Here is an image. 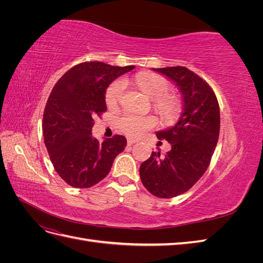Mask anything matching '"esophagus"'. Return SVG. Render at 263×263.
<instances>
[{"instance_id": "esophagus-1", "label": "esophagus", "mask_w": 263, "mask_h": 263, "mask_svg": "<svg viewBox=\"0 0 263 263\" xmlns=\"http://www.w3.org/2000/svg\"><path fill=\"white\" fill-rule=\"evenodd\" d=\"M138 140L137 139H134V138H128L127 139V145L128 146H132V145H134V144H136Z\"/></svg>"}]
</instances>
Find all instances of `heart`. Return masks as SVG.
Segmentation results:
<instances>
[{
	"label": "heart",
	"instance_id": "1",
	"mask_svg": "<svg viewBox=\"0 0 263 263\" xmlns=\"http://www.w3.org/2000/svg\"><path fill=\"white\" fill-rule=\"evenodd\" d=\"M140 89L149 98L155 100V106L164 117L173 118L180 112L181 104L176 95L165 94L170 89V83L165 78L154 73H140L136 78ZM125 80L118 79L108 86L105 94V101L108 106H115L125 90ZM156 118L150 115H138L135 113H125L119 119V128L132 137L140 135L153 128L156 125Z\"/></svg>",
	"mask_w": 263,
	"mask_h": 263
}]
</instances>
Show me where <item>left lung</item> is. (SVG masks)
<instances>
[{"label": "left lung", "mask_w": 263, "mask_h": 263, "mask_svg": "<svg viewBox=\"0 0 263 263\" xmlns=\"http://www.w3.org/2000/svg\"><path fill=\"white\" fill-rule=\"evenodd\" d=\"M153 70L177 85L183 110L176 125L156 133L158 139L171 144V150L164 157L153 151L141 163L139 174L151 194L171 198L185 193L209 168L219 136V105L211 86L187 68Z\"/></svg>", "instance_id": "left-lung-1"}]
</instances>
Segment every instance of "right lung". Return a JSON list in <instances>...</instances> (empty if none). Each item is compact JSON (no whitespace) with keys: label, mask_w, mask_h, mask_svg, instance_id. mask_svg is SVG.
<instances>
[{"label":"right lung","mask_w":263,"mask_h":263,"mask_svg":"<svg viewBox=\"0 0 263 263\" xmlns=\"http://www.w3.org/2000/svg\"><path fill=\"white\" fill-rule=\"evenodd\" d=\"M134 68L83 62L54 84L44 110V140L54 170L69 185H95L107 176L114 159L124 151L127 140L122 135L100 142L91 133L94 117L107 109L108 85Z\"/></svg>","instance_id":"right-lung-1"}]
</instances>
